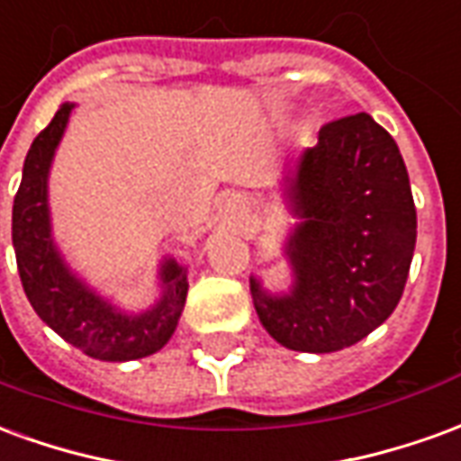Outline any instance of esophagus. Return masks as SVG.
Segmentation results:
<instances>
[{
    "instance_id": "34e87169",
    "label": "esophagus",
    "mask_w": 461,
    "mask_h": 461,
    "mask_svg": "<svg viewBox=\"0 0 461 461\" xmlns=\"http://www.w3.org/2000/svg\"><path fill=\"white\" fill-rule=\"evenodd\" d=\"M234 207H237V204H234Z\"/></svg>"
}]
</instances>
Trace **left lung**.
<instances>
[{
  "mask_svg": "<svg viewBox=\"0 0 461 461\" xmlns=\"http://www.w3.org/2000/svg\"><path fill=\"white\" fill-rule=\"evenodd\" d=\"M291 224L281 251L286 291L249 276L271 339L301 353H336L385 323L405 289L417 212L397 142L367 113L323 125L319 145L284 162Z\"/></svg>",
  "mask_w": 461,
  "mask_h": 461,
  "instance_id": "8db88e82",
  "label": "left lung"
}]
</instances>
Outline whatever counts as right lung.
Instances as JSON below:
<instances>
[{
  "label": "right lung",
  "mask_w": 461,
  "mask_h": 461,
  "mask_svg": "<svg viewBox=\"0 0 461 461\" xmlns=\"http://www.w3.org/2000/svg\"><path fill=\"white\" fill-rule=\"evenodd\" d=\"M76 104H61L26 152L12 210V244L22 286L36 316L86 356L125 363L158 353L180 323L187 299V267L162 257L160 299L145 311H125L81 279L54 240L49 175Z\"/></svg>",
  "instance_id": "add662e5"
}]
</instances>
